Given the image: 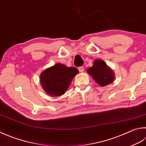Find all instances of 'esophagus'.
I'll use <instances>...</instances> for the list:
<instances>
[{
    "mask_svg": "<svg viewBox=\"0 0 146 146\" xmlns=\"http://www.w3.org/2000/svg\"><path fill=\"white\" fill-rule=\"evenodd\" d=\"M84 67H83V66H81V67H79L78 68V70L80 72H82L84 71Z\"/></svg>",
    "mask_w": 146,
    "mask_h": 146,
    "instance_id": "34e87169",
    "label": "esophagus"
}]
</instances>
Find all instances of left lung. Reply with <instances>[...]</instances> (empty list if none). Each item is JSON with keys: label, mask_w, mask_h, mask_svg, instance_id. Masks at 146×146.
I'll use <instances>...</instances> for the list:
<instances>
[{"label": "left lung", "mask_w": 146, "mask_h": 146, "mask_svg": "<svg viewBox=\"0 0 146 146\" xmlns=\"http://www.w3.org/2000/svg\"><path fill=\"white\" fill-rule=\"evenodd\" d=\"M87 72L101 86L112 83L114 79L113 71L102 60H95L92 67L87 70Z\"/></svg>", "instance_id": "1"}]
</instances>
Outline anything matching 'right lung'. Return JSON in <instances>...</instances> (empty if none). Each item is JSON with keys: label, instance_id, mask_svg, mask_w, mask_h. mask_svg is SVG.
<instances>
[{"label": "right lung", "instance_id": "add662e5", "mask_svg": "<svg viewBox=\"0 0 146 146\" xmlns=\"http://www.w3.org/2000/svg\"><path fill=\"white\" fill-rule=\"evenodd\" d=\"M78 72L76 67H68L60 63L56 64L41 73V86L50 96H61L67 90L72 79Z\"/></svg>", "mask_w": 146, "mask_h": 146}]
</instances>
